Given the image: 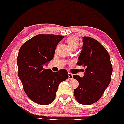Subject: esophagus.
Masks as SVG:
<instances>
[{"label":"esophagus","instance_id":"esophagus-1","mask_svg":"<svg viewBox=\"0 0 124 124\" xmlns=\"http://www.w3.org/2000/svg\"><path fill=\"white\" fill-rule=\"evenodd\" d=\"M68 76H69V79L70 80H72L73 79V74L71 73H68Z\"/></svg>","mask_w":124,"mask_h":124}]
</instances>
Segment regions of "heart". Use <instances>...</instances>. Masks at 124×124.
<instances>
[{
    "mask_svg": "<svg viewBox=\"0 0 124 124\" xmlns=\"http://www.w3.org/2000/svg\"><path fill=\"white\" fill-rule=\"evenodd\" d=\"M69 46L71 49L77 48L79 46V39L76 36H70L67 39Z\"/></svg>",
    "mask_w": 124,
    "mask_h": 124,
    "instance_id": "1",
    "label": "heart"
}]
</instances>
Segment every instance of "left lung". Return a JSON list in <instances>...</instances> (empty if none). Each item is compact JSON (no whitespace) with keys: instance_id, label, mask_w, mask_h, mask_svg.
<instances>
[{"instance_id":"8db88e82","label":"left lung","mask_w":124,"mask_h":124,"mask_svg":"<svg viewBox=\"0 0 124 124\" xmlns=\"http://www.w3.org/2000/svg\"><path fill=\"white\" fill-rule=\"evenodd\" d=\"M82 39V49L77 64L85 68V71L82 78L73 76L79 83L74 95L80 104L89 105L101 98L110 82L113 67L107 50L98 41L89 37Z\"/></svg>"}]
</instances>
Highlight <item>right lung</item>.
Wrapping results in <instances>:
<instances>
[{
    "label": "right lung",
    "instance_id": "add662e5",
    "mask_svg": "<svg viewBox=\"0 0 124 124\" xmlns=\"http://www.w3.org/2000/svg\"><path fill=\"white\" fill-rule=\"evenodd\" d=\"M64 36L39 34L20 48L17 59L18 77L27 96L39 105L52 102L60 83L68 78V72H52L43 67L53 59L56 46Z\"/></svg>",
    "mask_w": 124,
    "mask_h": 124
}]
</instances>
